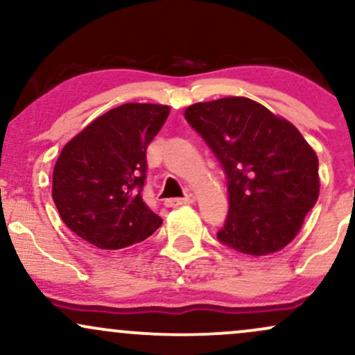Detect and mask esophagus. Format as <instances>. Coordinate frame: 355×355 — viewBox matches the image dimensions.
<instances>
[{
    "instance_id": "obj_1",
    "label": "esophagus",
    "mask_w": 355,
    "mask_h": 355,
    "mask_svg": "<svg viewBox=\"0 0 355 355\" xmlns=\"http://www.w3.org/2000/svg\"><path fill=\"white\" fill-rule=\"evenodd\" d=\"M193 202V197L191 195H187V197L183 198H168V200L165 202L166 207H178V205H187V203H191Z\"/></svg>"
}]
</instances>
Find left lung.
Wrapping results in <instances>:
<instances>
[{"label":"left lung","mask_w":355,"mask_h":355,"mask_svg":"<svg viewBox=\"0 0 355 355\" xmlns=\"http://www.w3.org/2000/svg\"><path fill=\"white\" fill-rule=\"evenodd\" d=\"M185 120L227 178L220 242L248 255L274 254L292 242L319 197V160L299 130L243 96L191 105Z\"/></svg>","instance_id":"8db88e82"}]
</instances>
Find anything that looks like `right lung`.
I'll return each instance as SVG.
<instances>
[{"label": "right lung", "mask_w": 355, "mask_h": 355, "mask_svg": "<svg viewBox=\"0 0 355 355\" xmlns=\"http://www.w3.org/2000/svg\"><path fill=\"white\" fill-rule=\"evenodd\" d=\"M168 113L165 105L125 103L93 120L61 150L53 170V200L80 239L118 250L162 225L141 191L146 146Z\"/></svg>", "instance_id": "obj_1"}]
</instances>
